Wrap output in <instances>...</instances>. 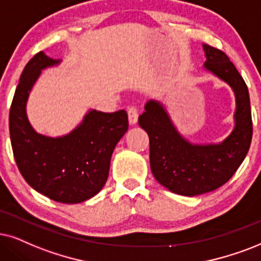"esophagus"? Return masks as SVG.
Listing matches in <instances>:
<instances>
[{
  "label": "esophagus",
  "instance_id": "1",
  "mask_svg": "<svg viewBox=\"0 0 261 261\" xmlns=\"http://www.w3.org/2000/svg\"><path fill=\"white\" fill-rule=\"evenodd\" d=\"M127 115H128V123L131 125H135L138 120V111L136 107L131 106L127 108Z\"/></svg>",
  "mask_w": 261,
  "mask_h": 261
}]
</instances>
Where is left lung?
Segmentation results:
<instances>
[{"label":"left lung","instance_id":"8db88e82","mask_svg":"<svg viewBox=\"0 0 261 261\" xmlns=\"http://www.w3.org/2000/svg\"><path fill=\"white\" fill-rule=\"evenodd\" d=\"M203 68L232 89L233 128L218 143H191L178 131L166 107L149 100L138 124L149 136L150 170L161 186L174 194L196 196L218 189L233 176L249 150L253 135L248 88L222 50L202 44Z\"/></svg>","mask_w":261,"mask_h":261}]
</instances>
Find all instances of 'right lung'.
Segmentation results:
<instances>
[{
	"label": "right lung",
	"instance_id": "add662e5",
	"mask_svg": "<svg viewBox=\"0 0 261 261\" xmlns=\"http://www.w3.org/2000/svg\"><path fill=\"white\" fill-rule=\"evenodd\" d=\"M61 61L39 51L28 62L13 97L9 134L15 163L30 187L58 202L79 203L106 184L112 154L128 120L124 110H89L71 133L58 137L38 134L26 113L30 92L43 70Z\"/></svg>",
	"mask_w": 261,
	"mask_h": 261
}]
</instances>
